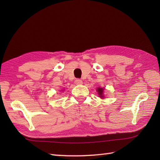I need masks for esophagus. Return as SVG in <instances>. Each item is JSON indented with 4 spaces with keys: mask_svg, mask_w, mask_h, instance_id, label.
<instances>
[{
    "mask_svg": "<svg viewBox=\"0 0 160 160\" xmlns=\"http://www.w3.org/2000/svg\"><path fill=\"white\" fill-rule=\"evenodd\" d=\"M75 84H82V81L80 79H76L75 80Z\"/></svg>",
    "mask_w": 160,
    "mask_h": 160,
    "instance_id": "obj_1",
    "label": "esophagus"
}]
</instances>
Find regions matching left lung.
<instances>
[{"label": "left lung", "instance_id": "obj_1", "mask_svg": "<svg viewBox=\"0 0 160 160\" xmlns=\"http://www.w3.org/2000/svg\"><path fill=\"white\" fill-rule=\"evenodd\" d=\"M98 91V95L100 96V98H103V91H104V89H102V88H98V89H97Z\"/></svg>", "mask_w": 160, "mask_h": 160}]
</instances>
